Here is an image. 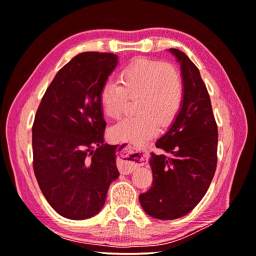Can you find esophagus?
I'll use <instances>...</instances> for the list:
<instances>
[{
    "instance_id": "esophagus-1",
    "label": "esophagus",
    "mask_w": 256,
    "mask_h": 256,
    "mask_svg": "<svg viewBox=\"0 0 256 256\" xmlns=\"http://www.w3.org/2000/svg\"><path fill=\"white\" fill-rule=\"evenodd\" d=\"M144 150L142 148L132 146H122L118 152V169L122 174H131L136 166H141L144 161Z\"/></svg>"
}]
</instances>
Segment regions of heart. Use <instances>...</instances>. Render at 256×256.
I'll return each instance as SVG.
<instances>
[{"instance_id": "1", "label": "heart", "mask_w": 256, "mask_h": 256, "mask_svg": "<svg viewBox=\"0 0 256 256\" xmlns=\"http://www.w3.org/2000/svg\"><path fill=\"white\" fill-rule=\"evenodd\" d=\"M120 82L108 80L102 86V112L109 118H120L128 98H139V115L125 118L109 130L114 142L144 144L158 133V128L172 124L184 104V79L171 64L150 58L133 60L120 70Z\"/></svg>"}]
</instances>
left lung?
<instances>
[{"mask_svg":"<svg viewBox=\"0 0 256 256\" xmlns=\"http://www.w3.org/2000/svg\"><path fill=\"white\" fill-rule=\"evenodd\" d=\"M180 63L184 104L169 131L152 152V188L139 196L141 207L158 220H176L199 204L214 178L218 131L199 68L184 52L170 48Z\"/></svg>","mask_w":256,"mask_h":256,"instance_id":"left-lung-1","label":"left lung"}]
</instances>
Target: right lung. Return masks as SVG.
<instances>
[{"mask_svg": "<svg viewBox=\"0 0 256 256\" xmlns=\"http://www.w3.org/2000/svg\"><path fill=\"white\" fill-rule=\"evenodd\" d=\"M117 55L86 52L57 72L32 126L33 169L41 192L60 216L86 220L104 207L120 176L117 146L104 142L100 92Z\"/></svg>", "mask_w": 256, "mask_h": 256, "instance_id": "1", "label": "right lung"}]
</instances>
